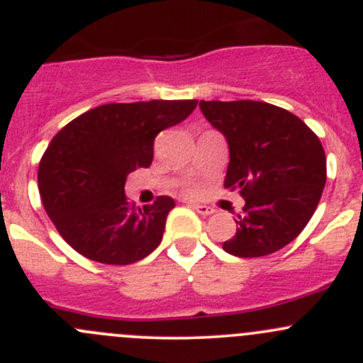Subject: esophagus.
Here are the masks:
<instances>
[{"mask_svg": "<svg viewBox=\"0 0 363 363\" xmlns=\"http://www.w3.org/2000/svg\"><path fill=\"white\" fill-rule=\"evenodd\" d=\"M193 208H195V211L202 216H211L216 212L214 208L208 207V205H203V203H193Z\"/></svg>", "mask_w": 363, "mask_h": 363, "instance_id": "34e87169", "label": "esophagus"}]
</instances>
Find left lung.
<instances>
[{
	"label": "left lung",
	"instance_id": "left-lung-1",
	"mask_svg": "<svg viewBox=\"0 0 363 363\" xmlns=\"http://www.w3.org/2000/svg\"><path fill=\"white\" fill-rule=\"evenodd\" d=\"M200 111L228 142L225 188L246 200L223 250L240 258L283 250L313 218L327 182L320 138L291 112L263 101L202 100Z\"/></svg>",
	"mask_w": 363,
	"mask_h": 363
}]
</instances>
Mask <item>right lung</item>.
Here are the masks:
<instances>
[{
    "mask_svg": "<svg viewBox=\"0 0 363 363\" xmlns=\"http://www.w3.org/2000/svg\"><path fill=\"white\" fill-rule=\"evenodd\" d=\"M199 100L108 104L82 113L50 140L38 167V189L60 235L86 258L130 265L163 239L175 202L158 196L135 207L124 195L128 174L147 168L160 131L184 121Z\"/></svg>",
    "mask_w": 363,
    "mask_h": 363,
    "instance_id": "add662e5",
    "label": "right lung"
}]
</instances>
